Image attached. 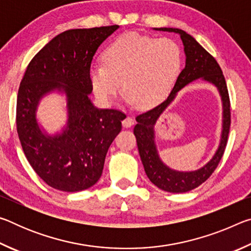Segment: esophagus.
<instances>
[{"label":"esophagus","instance_id":"1","mask_svg":"<svg viewBox=\"0 0 251 251\" xmlns=\"http://www.w3.org/2000/svg\"><path fill=\"white\" fill-rule=\"evenodd\" d=\"M122 124H123V127H125V128H129V127L134 125V120L129 116H126L124 120H123Z\"/></svg>","mask_w":251,"mask_h":251}]
</instances>
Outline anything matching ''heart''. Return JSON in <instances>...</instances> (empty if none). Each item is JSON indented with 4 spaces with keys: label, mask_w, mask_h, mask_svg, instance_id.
<instances>
[{
    "label": "heart",
    "mask_w": 251,
    "mask_h": 251,
    "mask_svg": "<svg viewBox=\"0 0 251 251\" xmlns=\"http://www.w3.org/2000/svg\"><path fill=\"white\" fill-rule=\"evenodd\" d=\"M103 64H93V91L106 104L115 100L123 86L126 100L151 107L164 99L175 85L182 65L181 50L175 41L128 33L117 37L101 54Z\"/></svg>",
    "instance_id": "b5f03b06"
}]
</instances>
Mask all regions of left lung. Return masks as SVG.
<instances>
[{"label":"left lung","instance_id":"obj_1","mask_svg":"<svg viewBox=\"0 0 251 251\" xmlns=\"http://www.w3.org/2000/svg\"><path fill=\"white\" fill-rule=\"evenodd\" d=\"M155 31L173 32L180 36L186 55L185 69L174 85L171 94L163 103L136 117L134 127L139 156L147 177L158 188L168 193H186L206 181L218 166L227 145L230 128V100L226 80L217 61L194 39L179 28L159 27ZM201 79L218 88L223 103V129L220 146L213 158L201 168L193 172H178L165 165L160 159L154 142V124L163 110L175 99L176 93L193 80Z\"/></svg>","mask_w":251,"mask_h":251}]
</instances>
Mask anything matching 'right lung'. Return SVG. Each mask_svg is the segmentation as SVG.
<instances>
[{
    "label": "right lung",
    "mask_w": 251,
    "mask_h": 251,
    "mask_svg": "<svg viewBox=\"0 0 251 251\" xmlns=\"http://www.w3.org/2000/svg\"><path fill=\"white\" fill-rule=\"evenodd\" d=\"M118 25L69 29L50 41L29 62L20 84L16 127L29 165L49 186L80 192L101 176L107 151L126 115L92 103V59ZM64 94L68 121L61 133L50 135L37 122L40 100Z\"/></svg>",
    "instance_id": "1"
}]
</instances>
